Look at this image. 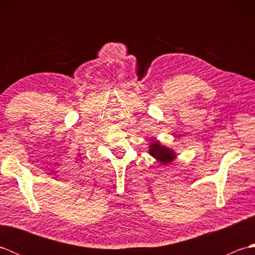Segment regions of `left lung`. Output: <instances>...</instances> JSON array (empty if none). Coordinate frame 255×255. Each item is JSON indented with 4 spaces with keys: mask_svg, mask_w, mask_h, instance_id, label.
Segmentation results:
<instances>
[{
    "mask_svg": "<svg viewBox=\"0 0 255 255\" xmlns=\"http://www.w3.org/2000/svg\"><path fill=\"white\" fill-rule=\"evenodd\" d=\"M149 153L161 164H169L175 160V152L172 149L161 144L159 141H152L149 145Z\"/></svg>",
    "mask_w": 255,
    "mask_h": 255,
    "instance_id": "obj_1",
    "label": "left lung"
}]
</instances>
